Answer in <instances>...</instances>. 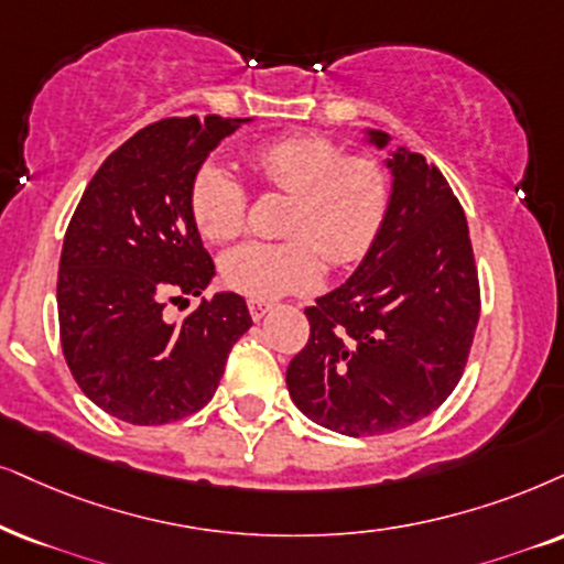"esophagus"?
Wrapping results in <instances>:
<instances>
[{"label": "esophagus", "instance_id": "obj_1", "mask_svg": "<svg viewBox=\"0 0 564 564\" xmlns=\"http://www.w3.org/2000/svg\"><path fill=\"white\" fill-rule=\"evenodd\" d=\"M247 306H249V315H252V319H262L270 312V304L262 302V299H249Z\"/></svg>", "mask_w": 564, "mask_h": 564}]
</instances>
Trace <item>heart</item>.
<instances>
[{
	"mask_svg": "<svg viewBox=\"0 0 564 564\" xmlns=\"http://www.w3.org/2000/svg\"><path fill=\"white\" fill-rule=\"evenodd\" d=\"M265 187L294 197L286 241H247L220 258V278L249 299H275L317 286L323 262H361L380 237L393 203V176L369 155H348L323 134H291L252 153ZM249 192L218 161H205L189 184V213L210 241L237 239L247 226Z\"/></svg>",
	"mask_w": 564,
	"mask_h": 564,
	"instance_id": "1",
	"label": "heart"
}]
</instances>
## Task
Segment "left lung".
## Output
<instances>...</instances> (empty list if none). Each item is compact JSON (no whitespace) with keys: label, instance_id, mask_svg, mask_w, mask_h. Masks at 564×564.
<instances>
[{"label":"left lung","instance_id":"8db88e82","mask_svg":"<svg viewBox=\"0 0 564 564\" xmlns=\"http://www.w3.org/2000/svg\"><path fill=\"white\" fill-rule=\"evenodd\" d=\"M375 145L388 134L372 132ZM393 203L340 289L306 306L310 340L286 369L312 422L348 437L403 430L460 382L481 312L466 213L424 155L395 151Z\"/></svg>","mask_w":564,"mask_h":564}]
</instances>
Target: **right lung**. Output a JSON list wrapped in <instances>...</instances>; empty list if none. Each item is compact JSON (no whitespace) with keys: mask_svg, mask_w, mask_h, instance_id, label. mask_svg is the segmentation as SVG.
Listing matches in <instances>:
<instances>
[{"mask_svg":"<svg viewBox=\"0 0 564 564\" xmlns=\"http://www.w3.org/2000/svg\"><path fill=\"white\" fill-rule=\"evenodd\" d=\"M241 119L169 117L134 132L93 174L64 234L56 310L69 372L98 409L138 426L180 422L216 393L249 330L239 294L203 299L180 325L166 304L199 296L216 265L189 184Z\"/></svg>","mask_w":564,"mask_h":564,"instance_id":"add662e5","label":"right lung"}]
</instances>
